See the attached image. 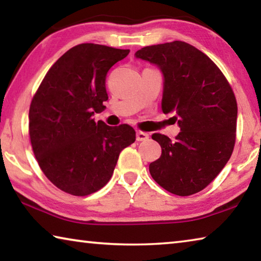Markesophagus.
<instances>
[{
    "instance_id": "1",
    "label": "esophagus",
    "mask_w": 261,
    "mask_h": 261,
    "mask_svg": "<svg viewBox=\"0 0 261 261\" xmlns=\"http://www.w3.org/2000/svg\"><path fill=\"white\" fill-rule=\"evenodd\" d=\"M136 139L138 141H146L148 139V135L146 132H143V131H137V135H136Z\"/></svg>"
}]
</instances>
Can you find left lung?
<instances>
[{
	"mask_svg": "<svg viewBox=\"0 0 261 261\" xmlns=\"http://www.w3.org/2000/svg\"><path fill=\"white\" fill-rule=\"evenodd\" d=\"M136 59L156 65L163 76L161 108L180 129L174 140L154 134L161 156L149 165L153 179L177 196L205 189L231 156L237 103L226 77L208 56L183 41L147 46Z\"/></svg>",
	"mask_w": 261,
	"mask_h": 261,
	"instance_id": "obj_1",
	"label": "left lung"
}]
</instances>
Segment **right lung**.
<instances>
[{"mask_svg":"<svg viewBox=\"0 0 261 261\" xmlns=\"http://www.w3.org/2000/svg\"><path fill=\"white\" fill-rule=\"evenodd\" d=\"M129 49L82 43L57 60L33 96L30 138L43 174L62 191L87 196L112 177L136 131L92 118L105 110L106 74Z\"/></svg>","mask_w":261,"mask_h":261,"instance_id":"obj_1","label":"right lung"}]
</instances>
